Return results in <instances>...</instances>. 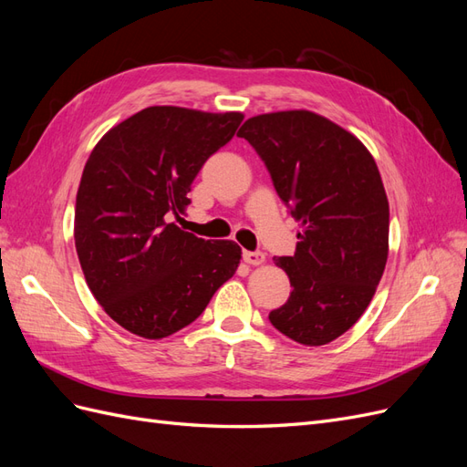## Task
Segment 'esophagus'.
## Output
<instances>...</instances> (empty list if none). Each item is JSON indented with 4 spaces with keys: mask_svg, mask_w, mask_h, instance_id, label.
<instances>
[{
    "mask_svg": "<svg viewBox=\"0 0 467 467\" xmlns=\"http://www.w3.org/2000/svg\"><path fill=\"white\" fill-rule=\"evenodd\" d=\"M244 261L247 265H263L265 263V253L261 251H244Z\"/></svg>",
    "mask_w": 467,
    "mask_h": 467,
    "instance_id": "obj_1",
    "label": "esophagus"
}]
</instances>
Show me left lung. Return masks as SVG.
Instances as JSON below:
<instances>
[{
    "instance_id": "8db88e82",
    "label": "left lung",
    "mask_w": 467,
    "mask_h": 467,
    "mask_svg": "<svg viewBox=\"0 0 467 467\" xmlns=\"http://www.w3.org/2000/svg\"><path fill=\"white\" fill-rule=\"evenodd\" d=\"M237 136L302 228L294 255L275 257L292 292L268 319L296 343L327 345L360 319L386 268L389 204L378 165L355 134L312 110L253 117Z\"/></svg>"
}]
</instances>
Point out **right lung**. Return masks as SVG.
<instances>
[{"label": "right lung", "instance_id": "add662e5", "mask_svg": "<svg viewBox=\"0 0 467 467\" xmlns=\"http://www.w3.org/2000/svg\"><path fill=\"white\" fill-rule=\"evenodd\" d=\"M242 112L148 107L99 140L76 196L74 239L86 282L110 319L163 338L199 317L242 259L173 222L201 167L234 138Z\"/></svg>", "mask_w": 467, "mask_h": 467}]
</instances>
